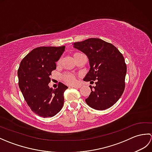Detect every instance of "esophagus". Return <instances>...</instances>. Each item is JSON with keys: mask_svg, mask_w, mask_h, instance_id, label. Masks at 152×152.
<instances>
[{"mask_svg": "<svg viewBox=\"0 0 152 152\" xmlns=\"http://www.w3.org/2000/svg\"><path fill=\"white\" fill-rule=\"evenodd\" d=\"M71 87H72V88H80V86H76V85H74V86H71Z\"/></svg>", "mask_w": 152, "mask_h": 152, "instance_id": "1", "label": "esophagus"}]
</instances>
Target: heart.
Wrapping results in <instances>:
<instances>
[{"label":"heart","mask_w":152,"mask_h":152,"mask_svg":"<svg viewBox=\"0 0 152 152\" xmlns=\"http://www.w3.org/2000/svg\"><path fill=\"white\" fill-rule=\"evenodd\" d=\"M80 54V53H74L73 55V57L77 56V55ZM60 63V60L58 61L57 64ZM63 80H64V82H65L66 83H69V84H72V83H74L76 81V76L72 74H70V73H67L64 74L63 76Z\"/></svg>","instance_id":"b5f03b06"}]
</instances>
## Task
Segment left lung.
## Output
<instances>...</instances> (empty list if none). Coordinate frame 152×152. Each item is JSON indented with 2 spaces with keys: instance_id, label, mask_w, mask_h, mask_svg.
<instances>
[{
  "instance_id": "left-lung-1",
  "label": "left lung",
  "mask_w": 152,
  "mask_h": 152,
  "mask_svg": "<svg viewBox=\"0 0 152 152\" xmlns=\"http://www.w3.org/2000/svg\"><path fill=\"white\" fill-rule=\"evenodd\" d=\"M73 45L89 59L90 69L83 80H96L95 86H89L91 92L86 99L87 104L98 110L111 107L125 89L127 65L123 55L114 45L99 38H89Z\"/></svg>"
}]
</instances>
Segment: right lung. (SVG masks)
Listing matches in <instances>:
<instances>
[{
    "label": "right lung",
    "instance_id": "1",
    "mask_svg": "<svg viewBox=\"0 0 152 152\" xmlns=\"http://www.w3.org/2000/svg\"><path fill=\"white\" fill-rule=\"evenodd\" d=\"M65 46L38 47L28 53L18 70L19 87L31 110L42 118L53 117L63 108L64 92L68 87L59 83L53 89L50 76Z\"/></svg>",
    "mask_w": 152,
    "mask_h": 152
}]
</instances>
